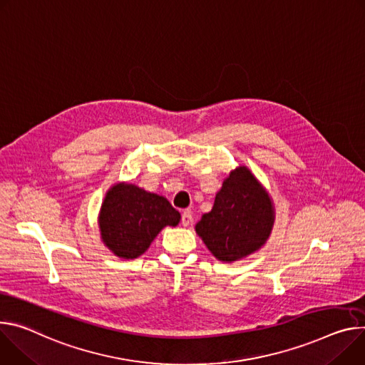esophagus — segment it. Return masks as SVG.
Segmentation results:
<instances>
[{"mask_svg":"<svg viewBox=\"0 0 365 365\" xmlns=\"http://www.w3.org/2000/svg\"><path fill=\"white\" fill-rule=\"evenodd\" d=\"M192 222V212L187 210V211H183L182 212V225L187 227L189 224Z\"/></svg>","mask_w":365,"mask_h":365,"instance_id":"1","label":"esophagus"}]
</instances>
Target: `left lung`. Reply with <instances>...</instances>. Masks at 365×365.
Listing matches in <instances>:
<instances>
[{
    "label": "left lung",
    "instance_id": "left-lung-1",
    "mask_svg": "<svg viewBox=\"0 0 365 365\" xmlns=\"http://www.w3.org/2000/svg\"><path fill=\"white\" fill-rule=\"evenodd\" d=\"M275 212L268 192L240 165L222 182L214 207L195 225L208 250L222 262H235L268 240Z\"/></svg>",
    "mask_w": 365,
    "mask_h": 365
}]
</instances>
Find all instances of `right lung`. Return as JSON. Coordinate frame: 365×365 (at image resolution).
I'll return each instance as SVG.
<instances>
[{"label": "right lung", "instance_id": "1", "mask_svg": "<svg viewBox=\"0 0 365 365\" xmlns=\"http://www.w3.org/2000/svg\"><path fill=\"white\" fill-rule=\"evenodd\" d=\"M179 221V211L164 196L130 183L112 186L98 215L103 243L122 259L141 256L165 225Z\"/></svg>", "mask_w": 365, "mask_h": 365}]
</instances>
